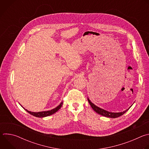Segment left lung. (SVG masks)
Wrapping results in <instances>:
<instances>
[{
	"mask_svg": "<svg viewBox=\"0 0 149 149\" xmlns=\"http://www.w3.org/2000/svg\"><path fill=\"white\" fill-rule=\"evenodd\" d=\"M88 101L91 105V107H92V109L98 114L101 115V116H105V117H109V118H117V117H118L122 115H123L126 111H128L129 110V109L132 107V105L130 107L129 109H128L127 110H125L124 111H123V112H121V113H111V112H109V111H107L106 110H104L101 108H99L98 107H97V106H96L95 105H94L93 103H92L90 100L88 98Z\"/></svg>",
	"mask_w": 149,
	"mask_h": 149,
	"instance_id": "left-lung-1",
	"label": "left lung"
}]
</instances>
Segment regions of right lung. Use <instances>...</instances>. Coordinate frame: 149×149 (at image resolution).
I'll list each match as a JSON object with an SVG mask.
<instances>
[{
	"instance_id": "1",
	"label": "right lung",
	"mask_w": 149,
	"mask_h": 149,
	"mask_svg": "<svg viewBox=\"0 0 149 149\" xmlns=\"http://www.w3.org/2000/svg\"><path fill=\"white\" fill-rule=\"evenodd\" d=\"M62 104H63V102H61V104L57 106V107L51 110H49V111H40V112H36V113H35V112H31V111H29L26 109H24L28 112L30 114L35 116V117H47V116H51L54 113H55L56 111H58L60 109L61 107H62Z\"/></svg>"
}]
</instances>
